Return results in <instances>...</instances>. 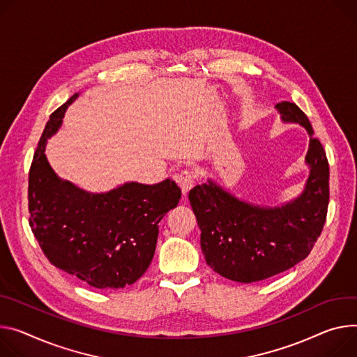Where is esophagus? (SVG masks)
<instances>
[{"instance_id":"34e87169","label":"esophagus","mask_w":357,"mask_h":357,"mask_svg":"<svg viewBox=\"0 0 357 357\" xmlns=\"http://www.w3.org/2000/svg\"><path fill=\"white\" fill-rule=\"evenodd\" d=\"M176 181H178V183H179V186H181V189H182V192H183V195H185V193H186L193 185H195V182H197V175L193 174L192 171H182V172L178 175Z\"/></svg>"}]
</instances>
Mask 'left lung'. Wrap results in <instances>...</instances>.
<instances>
[{"label": "left lung", "mask_w": 357, "mask_h": 357, "mask_svg": "<svg viewBox=\"0 0 357 357\" xmlns=\"http://www.w3.org/2000/svg\"><path fill=\"white\" fill-rule=\"evenodd\" d=\"M283 121L303 125L310 135V175L302 195L282 208L245 204L209 182L189 192L208 266L241 283L265 280L306 259L326 222L329 162L305 112L294 102L276 105Z\"/></svg>", "instance_id": "8db88e82"}]
</instances>
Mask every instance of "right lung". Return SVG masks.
I'll return each mask as SVG.
<instances>
[{
	"label": "right lung",
	"instance_id": "obj_1",
	"mask_svg": "<svg viewBox=\"0 0 357 357\" xmlns=\"http://www.w3.org/2000/svg\"><path fill=\"white\" fill-rule=\"evenodd\" d=\"M71 98L45 125L28 175L29 226L48 261L96 289L135 283L149 268L158 223L181 199L171 181L126 183L93 195L56 178L45 158V141L61 125Z\"/></svg>",
	"mask_w": 357,
	"mask_h": 357
}]
</instances>
